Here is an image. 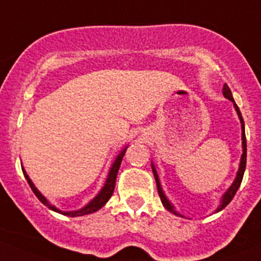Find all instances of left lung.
Segmentation results:
<instances>
[{
	"label": "left lung",
	"instance_id": "1",
	"mask_svg": "<svg viewBox=\"0 0 261 261\" xmlns=\"http://www.w3.org/2000/svg\"><path fill=\"white\" fill-rule=\"evenodd\" d=\"M223 95H224L225 98H228V100H229V101H232L233 106H234L236 111H237V114H238V118H240V120H241V128H242V151H244V153H242V156H241L240 168H238V172H237V175H236L234 182H233L232 186H230V187L228 188L227 192H225L224 195L222 196V201H220V205H219V206H218L217 213L220 212V210H223L225 206H227L228 203H229L230 201H232V198L234 197V195H236V192H237L238 188H240L241 182H242V178H244L245 169H246V155H247V153H246L247 147H246V136H245L244 118H242V115H241L240 109H238V106L236 105L234 100H233L232 92H230L229 87H228L227 84H224V87H223ZM151 168H152L153 177H155V180H156V187H158L159 196H160V200H161V202H163L164 207H165L166 210H169L170 213H173V214L178 215V217H183L182 214H179V213H178V212H175L174 206H173L172 203H170V201L168 200V198H166L165 193H164L163 188H161L160 180H159V175H158V173H156V169H155V166H153V164H152V165H151Z\"/></svg>",
	"mask_w": 261,
	"mask_h": 261
}]
</instances>
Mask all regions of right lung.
I'll return each mask as SVG.
<instances>
[{
	"label": "right lung",
	"mask_w": 261,
	"mask_h": 261,
	"mask_svg": "<svg viewBox=\"0 0 261 261\" xmlns=\"http://www.w3.org/2000/svg\"><path fill=\"white\" fill-rule=\"evenodd\" d=\"M125 150H126V147L124 148V150L121 151V152L119 153L118 156H116L115 161H114L113 166H111L110 172H109L108 179H106L105 185H103V187L101 188V191H100V192H98V195L96 196V197L93 198V200H92L91 202L87 203L86 206L82 207V209H79V210H76V212H63V210L58 209V207H56V206L51 205V203H49L48 201H47V198L44 197V196L42 195V193L39 192V191L37 190L36 187H34L33 182H32L31 178L28 177V174H27V173H25V170H24L23 168H21V169H23L24 177H25V179L28 180L29 186H31V188H32V191H33V192H34V195H36L37 197H38V200L41 201V202L43 203V205H46V206L48 207V209L54 210V212H56V213H60V214H63V215H66V217H71V218L82 217V215L92 214V213H95V212H97V210H100L101 207H102L103 205H105V203L108 202L109 198L111 197V195H113V192H114V188H115L116 175H118L119 168H120V164H121V160H123V158H124V153H125Z\"/></svg>",
	"instance_id": "right-lung-1"
}]
</instances>
